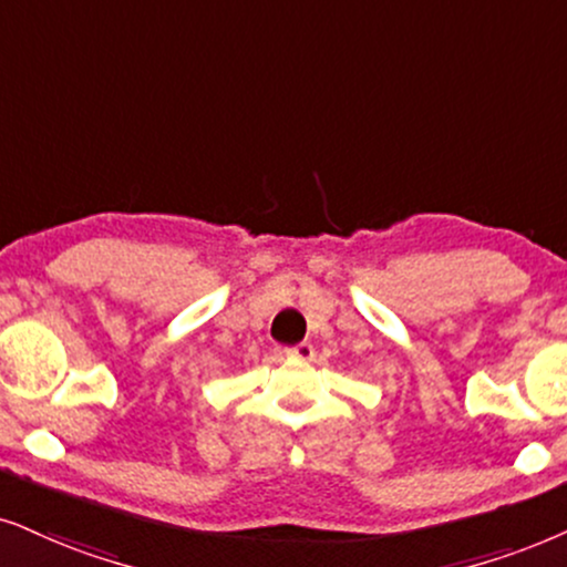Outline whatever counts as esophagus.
Returning a JSON list of instances; mask_svg holds the SVG:
<instances>
[{
	"label": "esophagus",
	"mask_w": 567,
	"mask_h": 567,
	"mask_svg": "<svg viewBox=\"0 0 567 567\" xmlns=\"http://www.w3.org/2000/svg\"><path fill=\"white\" fill-rule=\"evenodd\" d=\"M282 353L288 355V358H292V361H311V358H313V346H311V342H300V346H296V348H285Z\"/></svg>",
	"instance_id": "esophagus-1"
}]
</instances>
